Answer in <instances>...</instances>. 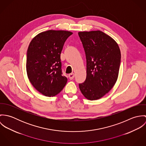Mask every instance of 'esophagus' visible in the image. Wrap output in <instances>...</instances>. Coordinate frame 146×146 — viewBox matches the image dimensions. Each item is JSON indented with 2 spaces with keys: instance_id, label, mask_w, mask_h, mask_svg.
Segmentation results:
<instances>
[{
  "instance_id": "esophagus-1",
  "label": "esophagus",
  "mask_w": 146,
  "mask_h": 146,
  "mask_svg": "<svg viewBox=\"0 0 146 146\" xmlns=\"http://www.w3.org/2000/svg\"><path fill=\"white\" fill-rule=\"evenodd\" d=\"M74 77H75V74H74V73L71 74H70V75H68V78H69V79H70V80H72V79H74Z\"/></svg>"
}]
</instances>
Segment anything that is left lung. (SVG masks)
I'll use <instances>...</instances> for the list:
<instances>
[{"label": "left lung", "instance_id": "obj_1", "mask_svg": "<svg viewBox=\"0 0 146 146\" xmlns=\"http://www.w3.org/2000/svg\"><path fill=\"white\" fill-rule=\"evenodd\" d=\"M86 60V78L79 88L88 100H99L108 93L116 83L121 62L117 43L104 32L78 33Z\"/></svg>", "mask_w": 146, "mask_h": 146}]
</instances>
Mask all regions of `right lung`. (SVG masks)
I'll return each instance as SVG.
<instances>
[{"mask_svg":"<svg viewBox=\"0 0 146 146\" xmlns=\"http://www.w3.org/2000/svg\"><path fill=\"white\" fill-rule=\"evenodd\" d=\"M72 34L64 30H48L31 41L27 51L26 71L33 86L42 94H58L67 83L62 76L61 53L64 43Z\"/></svg>","mask_w":146,"mask_h":146,"instance_id":"1","label":"right lung"}]
</instances>
